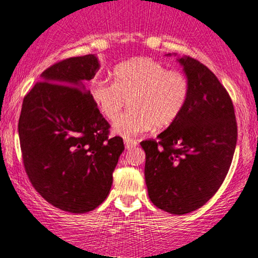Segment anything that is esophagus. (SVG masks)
I'll list each match as a JSON object with an SVG mask.
<instances>
[{
  "label": "esophagus",
  "mask_w": 258,
  "mask_h": 258,
  "mask_svg": "<svg viewBox=\"0 0 258 258\" xmlns=\"http://www.w3.org/2000/svg\"><path fill=\"white\" fill-rule=\"evenodd\" d=\"M123 144H125L126 149L130 150V149H133V147H136L137 145H138V142H136V140H133V139H125L123 140Z\"/></svg>",
  "instance_id": "obj_1"
}]
</instances>
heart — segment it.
<instances>
[{
  "instance_id": "obj_1",
  "label": "heart",
  "mask_w": 258,
  "mask_h": 258,
  "mask_svg": "<svg viewBox=\"0 0 258 258\" xmlns=\"http://www.w3.org/2000/svg\"><path fill=\"white\" fill-rule=\"evenodd\" d=\"M113 84L97 78L89 92L99 111L114 120L126 100L132 108L115 120L113 132L133 137L156 128H165L178 119L186 105L190 85L179 71H169L163 63L149 57H137L116 66Z\"/></svg>"
}]
</instances>
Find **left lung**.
Returning a JSON list of instances; mask_svg holds the SVG:
<instances>
[{"mask_svg": "<svg viewBox=\"0 0 258 258\" xmlns=\"http://www.w3.org/2000/svg\"><path fill=\"white\" fill-rule=\"evenodd\" d=\"M177 61L190 85L186 105L158 140L140 145L146 153L151 202L169 214L185 215L203 207L224 181L236 149L237 123L231 99L217 77L190 56Z\"/></svg>", "mask_w": 258, "mask_h": 258, "instance_id": "obj_1", "label": "left lung"}]
</instances>
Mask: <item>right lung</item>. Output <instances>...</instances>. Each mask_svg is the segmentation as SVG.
Instances as JSON below:
<instances>
[{"mask_svg":"<svg viewBox=\"0 0 258 258\" xmlns=\"http://www.w3.org/2000/svg\"><path fill=\"white\" fill-rule=\"evenodd\" d=\"M100 68L97 55L70 57L41 74L23 99L19 137L26 172L48 203L72 214L94 210L111 190L122 139L85 84Z\"/></svg>","mask_w":258,"mask_h":258,"instance_id":"right-lung-1","label":"right lung"}]
</instances>
